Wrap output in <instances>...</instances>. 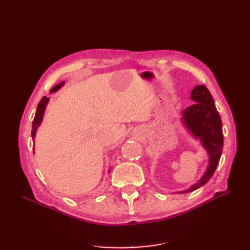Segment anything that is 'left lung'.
Returning a JSON list of instances; mask_svg holds the SVG:
<instances>
[{"label": "left lung", "mask_w": 250, "mask_h": 250, "mask_svg": "<svg viewBox=\"0 0 250 250\" xmlns=\"http://www.w3.org/2000/svg\"><path fill=\"white\" fill-rule=\"evenodd\" d=\"M191 98L196 103L185 109L183 120L188 129L201 140L202 145L208 152L209 165L197 184L179 193L192 192L206 185L214 175L223 149L221 118L209 90L204 85H197L192 90Z\"/></svg>", "instance_id": "1"}]
</instances>
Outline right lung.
<instances>
[{
    "mask_svg": "<svg viewBox=\"0 0 250 250\" xmlns=\"http://www.w3.org/2000/svg\"><path fill=\"white\" fill-rule=\"evenodd\" d=\"M63 84H64V82L62 81V83H59V84H57V85H55L54 87H53L51 89V92L52 93L53 92H56V90L59 89ZM48 102H49V98L42 97L41 102L39 103V105H37V109H36V113H35V117H34L33 123H32V131H31V135H32L33 139L35 137V131L37 129V127H39V125L42 123V117H43V112H44V109H46V105H47ZM33 150H34V147H33Z\"/></svg>",
    "mask_w": 250,
    "mask_h": 250,
    "instance_id": "right-lung-1",
    "label": "right lung"
}]
</instances>
